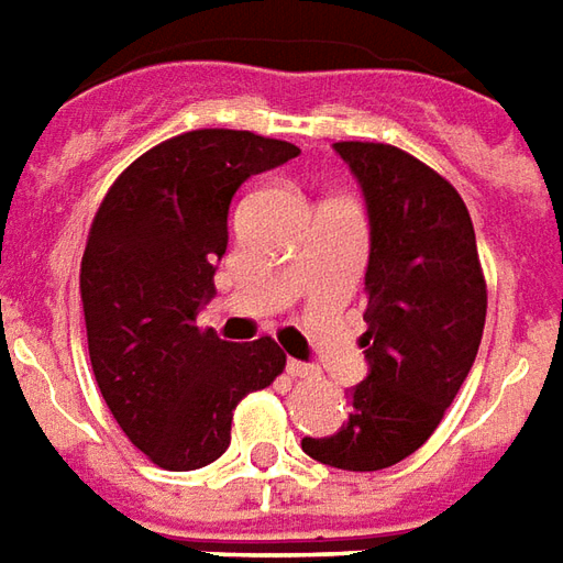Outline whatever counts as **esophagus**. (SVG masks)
<instances>
[{
  "instance_id": "esophagus-1",
  "label": "esophagus",
  "mask_w": 563,
  "mask_h": 563,
  "mask_svg": "<svg viewBox=\"0 0 563 563\" xmlns=\"http://www.w3.org/2000/svg\"><path fill=\"white\" fill-rule=\"evenodd\" d=\"M288 376L290 378H318L321 373L312 364H302V361H288Z\"/></svg>"
}]
</instances>
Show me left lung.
I'll use <instances>...</instances> for the list:
<instances>
[{"label": "left lung", "instance_id": "left-lung-1", "mask_svg": "<svg viewBox=\"0 0 563 563\" xmlns=\"http://www.w3.org/2000/svg\"><path fill=\"white\" fill-rule=\"evenodd\" d=\"M364 187L369 376L349 390V421L302 452L352 473L400 464L440 428L479 352L488 285L464 199L437 169L385 142H336Z\"/></svg>", "mask_w": 563, "mask_h": 563}]
</instances>
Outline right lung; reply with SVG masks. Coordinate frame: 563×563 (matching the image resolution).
I'll return each instance as SVG.
<instances>
[{
  "mask_svg": "<svg viewBox=\"0 0 563 563\" xmlns=\"http://www.w3.org/2000/svg\"><path fill=\"white\" fill-rule=\"evenodd\" d=\"M297 154L249 130H190L130 163L99 202L81 257L90 364L114 421L163 470L218 461L239 400L285 373L273 336L233 345L197 312L239 185Z\"/></svg>",
  "mask_w": 563,
  "mask_h": 563,
  "instance_id": "1",
  "label": "right lung"
}]
</instances>
